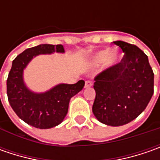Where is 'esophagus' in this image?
<instances>
[{"label": "esophagus", "instance_id": "esophagus-1", "mask_svg": "<svg viewBox=\"0 0 160 160\" xmlns=\"http://www.w3.org/2000/svg\"><path fill=\"white\" fill-rule=\"evenodd\" d=\"M92 85V83L91 81H86V82H85L84 87H85V88H88V87H91Z\"/></svg>", "mask_w": 160, "mask_h": 160}]
</instances>
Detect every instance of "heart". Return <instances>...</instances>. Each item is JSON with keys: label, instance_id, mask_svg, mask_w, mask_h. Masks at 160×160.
I'll use <instances>...</instances> for the list:
<instances>
[{"label": "heart", "instance_id": "b5f03b06", "mask_svg": "<svg viewBox=\"0 0 160 160\" xmlns=\"http://www.w3.org/2000/svg\"><path fill=\"white\" fill-rule=\"evenodd\" d=\"M93 60L97 64H101L106 62V65L108 67H112L117 65L120 60V54L117 50H109L104 49L95 53Z\"/></svg>", "mask_w": 160, "mask_h": 160}]
</instances>
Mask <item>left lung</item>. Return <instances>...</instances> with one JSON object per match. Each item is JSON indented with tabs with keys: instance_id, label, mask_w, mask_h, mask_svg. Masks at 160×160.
Returning a JSON list of instances; mask_svg holds the SVG:
<instances>
[{
	"instance_id": "8db88e82",
	"label": "left lung",
	"mask_w": 160,
	"mask_h": 160,
	"mask_svg": "<svg viewBox=\"0 0 160 160\" xmlns=\"http://www.w3.org/2000/svg\"><path fill=\"white\" fill-rule=\"evenodd\" d=\"M113 42L125 55L120 63L94 78L92 112L102 124L119 126L135 119L146 108L154 92V74L141 49L123 41Z\"/></svg>"
}]
</instances>
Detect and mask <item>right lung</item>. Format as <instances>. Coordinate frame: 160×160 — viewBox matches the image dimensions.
Here are the masks:
<instances>
[{
	"mask_svg": "<svg viewBox=\"0 0 160 160\" xmlns=\"http://www.w3.org/2000/svg\"><path fill=\"white\" fill-rule=\"evenodd\" d=\"M64 53L63 45L40 44L27 49L18 55L7 79V95L18 117L30 126L49 129L59 125L68 110L70 99L84 86V81L77 83H59L44 92H34L24 82L23 73L28 63L41 54Z\"/></svg>",
	"mask_w": 160,
	"mask_h": 160,
	"instance_id": "add662e5",
	"label": "right lung"
}]
</instances>
